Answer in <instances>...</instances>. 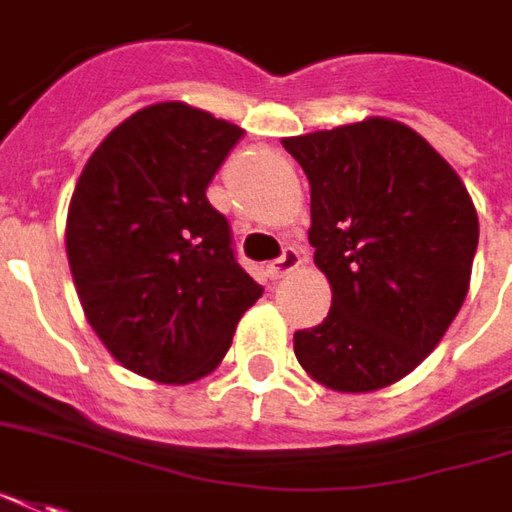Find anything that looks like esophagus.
Returning <instances> with one entry per match:
<instances>
[{
	"mask_svg": "<svg viewBox=\"0 0 512 512\" xmlns=\"http://www.w3.org/2000/svg\"><path fill=\"white\" fill-rule=\"evenodd\" d=\"M301 253L295 248H284V253L278 256L276 262H270L267 264V276L273 278V281H278V278H284V276H290L292 270L295 267H301Z\"/></svg>",
	"mask_w": 512,
	"mask_h": 512,
	"instance_id": "1",
	"label": "esophagus"
}]
</instances>
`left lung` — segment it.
Instances as JSON below:
<instances>
[{"instance_id":"1","label":"left lung","mask_w":512,"mask_h":512,"mask_svg":"<svg viewBox=\"0 0 512 512\" xmlns=\"http://www.w3.org/2000/svg\"><path fill=\"white\" fill-rule=\"evenodd\" d=\"M281 144L309 178V245L331 284L329 315L295 331V357L340 393L404 379L465 301L479 242L468 189L424 136L382 116Z\"/></svg>"}]
</instances>
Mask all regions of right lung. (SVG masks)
Returning a JSON list of instances; mask_svg holds the SVG:
<instances>
[{"label":"right lung","instance_id":"1","mask_svg":"<svg viewBox=\"0 0 512 512\" xmlns=\"http://www.w3.org/2000/svg\"><path fill=\"white\" fill-rule=\"evenodd\" d=\"M245 130L186 102L114 128L74 186L66 256L91 329L122 365L186 384L217 368L262 287L206 197Z\"/></svg>","mask_w":512,"mask_h":512}]
</instances>
